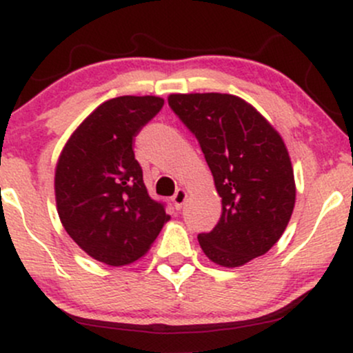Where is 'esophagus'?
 Wrapping results in <instances>:
<instances>
[{"label": "esophagus", "instance_id": "1", "mask_svg": "<svg viewBox=\"0 0 353 353\" xmlns=\"http://www.w3.org/2000/svg\"><path fill=\"white\" fill-rule=\"evenodd\" d=\"M185 199H188V192H185L184 189H177L176 194H174V196H172V204H174V208L179 210V209L182 208V205H184Z\"/></svg>", "mask_w": 353, "mask_h": 353}]
</instances>
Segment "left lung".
I'll use <instances>...</instances> for the list:
<instances>
[{
  "mask_svg": "<svg viewBox=\"0 0 353 353\" xmlns=\"http://www.w3.org/2000/svg\"><path fill=\"white\" fill-rule=\"evenodd\" d=\"M169 106L199 141L222 216L201 249L214 264L241 267L270 250L289 224L295 179L282 136L239 96L169 94Z\"/></svg>",
  "mask_w": 353,
  "mask_h": 353,
  "instance_id": "8db88e82",
  "label": "left lung"
}]
</instances>
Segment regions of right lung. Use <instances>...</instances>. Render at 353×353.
<instances>
[{"label": "right lung", "mask_w": 353, "mask_h": 353, "mask_svg": "<svg viewBox=\"0 0 353 353\" xmlns=\"http://www.w3.org/2000/svg\"><path fill=\"white\" fill-rule=\"evenodd\" d=\"M159 96L104 101L64 144L54 171L61 224L89 257L112 267L144 257L171 219L149 197L132 139L152 119Z\"/></svg>", "instance_id": "add662e5"}]
</instances>
